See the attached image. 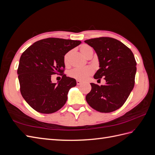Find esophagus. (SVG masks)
I'll list each match as a JSON object with an SVG mask.
<instances>
[{"mask_svg": "<svg viewBox=\"0 0 155 155\" xmlns=\"http://www.w3.org/2000/svg\"><path fill=\"white\" fill-rule=\"evenodd\" d=\"M76 83H77V85H81V84L82 83V82H81V81H79V80H77V81H76Z\"/></svg>", "mask_w": 155, "mask_h": 155, "instance_id": "1", "label": "esophagus"}]
</instances>
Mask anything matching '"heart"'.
<instances>
[{
	"label": "heart",
	"mask_w": 155,
	"mask_h": 155,
	"mask_svg": "<svg viewBox=\"0 0 155 155\" xmlns=\"http://www.w3.org/2000/svg\"><path fill=\"white\" fill-rule=\"evenodd\" d=\"M80 50L81 53L87 58L90 57L93 54V48L88 45H83L81 46ZM71 51H68L64 55L63 58L64 64L68 66L70 63V58L71 55ZM94 72L93 68L87 66L83 68H76L70 70L68 73L70 77L74 79H78V80L83 81L86 79L88 76H90Z\"/></svg>",
	"instance_id": "heart-1"
}]
</instances>
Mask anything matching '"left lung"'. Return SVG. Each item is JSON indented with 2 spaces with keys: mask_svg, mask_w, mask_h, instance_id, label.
<instances>
[{
  "mask_svg": "<svg viewBox=\"0 0 155 155\" xmlns=\"http://www.w3.org/2000/svg\"><path fill=\"white\" fill-rule=\"evenodd\" d=\"M94 48L99 59L100 68L94 78H104L106 83H91L92 89L86 100L92 109L100 112L118 109L127 99L134 86L137 62L133 53L120 41L102 37L85 41Z\"/></svg>",
  "mask_w": 155,
  "mask_h": 155,
  "instance_id": "left-lung-1",
  "label": "left lung"
}]
</instances>
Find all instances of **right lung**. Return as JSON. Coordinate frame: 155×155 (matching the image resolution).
<instances>
[{"instance_id": "right-lung-1", "label": "right lung", "mask_w": 155, "mask_h": 155, "mask_svg": "<svg viewBox=\"0 0 155 155\" xmlns=\"http://www.w3.org/2000/svg\"><path fill=\"white\" fill-rule=\"evenodd\" d=\"M80 41L47 38L35 42L21 56L17 70L22 96L31 108L43 114H51L63 107L67 94L76 85L74 78L64 74L63 58ZM59 73L61 81L53 84L51 74Z\"/></svg>"}]
</instances>
